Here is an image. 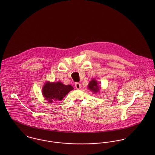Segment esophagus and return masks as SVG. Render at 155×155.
Returning a JSON list of instances; mask_svg holds the SVG:
<instances>
[{"instance_id": "34e87169", "label": "esophagus", "mask_w": 155, "mask_h": 155, "mask_svg": "<svg viewBox=\"0 0 155 155\" xmlns=\"http://www.w3.org/2000/svg\"><path fill=\"white\" fill-rule=\"evenodd\" d=\"M75 88L77 89H81V84H80V83H76V84H75Z\"/></svg>"}]
</instances>
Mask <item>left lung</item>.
Listing matches in <instances>:
<instances>
[{
    "label": "left lung",
    "mask_w": 155,
    "mask_h": 155,
    "mask_svg": "<svg viewBox=\"0 0 155 155\" xmlns=\"http://www.w3.org/2000/svg\"><path fill=\"white\" fill-rule=\"evenodd\" d=\"M98 83L97 82L96 80L95 79H92L89 82L88 89H89L91 91H92L94 94L99 92L100 90V86L98 85Z\"/></svg>",
    "instance_id": "obj_1"
}]
</instances>
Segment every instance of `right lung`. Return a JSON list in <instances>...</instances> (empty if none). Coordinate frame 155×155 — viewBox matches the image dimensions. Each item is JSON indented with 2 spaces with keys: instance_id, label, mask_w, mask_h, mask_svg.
<instances>
[{
  "instance_id": "add662e5",
  "label": "right lung",
  "mask_w": 155,
  "mask_h": 155,
  "mask_svg": "<svg viewBox=\"0 0 155 155\" xmlns=\"http://www.w3.org/2000/svg\"><path fill=\"white\" fill-rule=\"evenodd\" d=\"M73 89L70 85H64L60 82H49L45 84L42 88V94L49 103H55L61 101L71 90Z\"/></svg>"
}]
</instances>
